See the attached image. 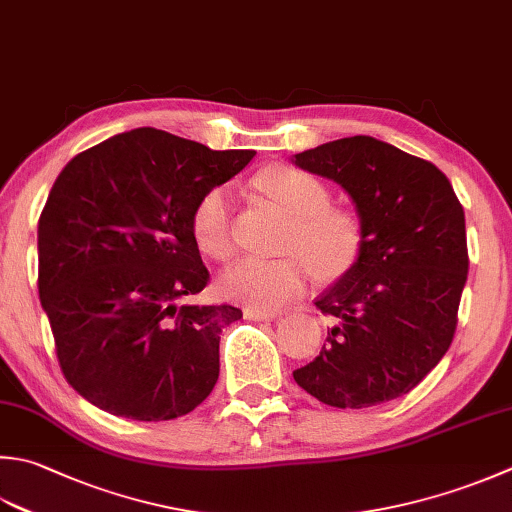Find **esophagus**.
<instances>
[{
    "label": "esophagus",
    "instance_id": "34e87169",
    "mask_svg": "<svg viewBox=\"0 0 512 512\" xmlns=\"http://www.w3.org/2000/svg\"><path fill=\"white\" fill-rule=\"evenodd\" d=\"M244 317H246V319H253V322H270V319L277 317V313H270V310L246 308V310H244Z\"/></svg>",
    "mask_w": 512,
    "mask_h": 512
}]
</instances>
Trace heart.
<instances>
[{
	"label": "heart",
	"mask_w": 512,
	"mask_h": 512,
	"mask_svg": "<svg viewBox=\"0 0 512 512\" xmlns=\"http://www.w3.org/2000/svg\"><path fill=\"white\" fill-rule=\"evenodd\" d=\"M257 186L293 219L282 259L248 257L222 277L224 295L257 310H277L302 293L313 277H339L355 266L364 233L348 210L330 206L328 188L295 166H270L257 175ZM193 235L197 246L217 262L237 253L235 197L228 186L206 190L195 204Z\"/></svg>",
	"instance_id": "obj_1"
}]
</instances>
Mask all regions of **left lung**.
<instances>
[{
    "label": "left lung",
    "mask_w": 512,
    "mask_h": 512,
    "mask_svg": "<svg viewBox=\"0 0 512 512\" xmlns=\"http://www.w3.org/2000/svg\"><path fill=\"white\" fill-rule=\"evenodd\" d=\"M295 164L342 186L364 233L355 266L317 297L335 326L295 382L335 408L402 397L455 337L468 277L464 208L435 164L368 135L304 150Z\"/></svg>",
    "instance_id": "left-lung-1"
}]
</instances>
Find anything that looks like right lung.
I'll return each mask as SVG.
<instances>
[{
  "label": "right lung",
  "instance_id": "1",
  "mask_svg": "<svg viewBox=\"0 0 512 512\" xmlns=\"http://www.w3.org/2000/svg\"><path fill=\"white\" fill-rule=\"evenodd\" d=\"M253 157L135 128L55 179L37 226L39 302L66 382L93 406L166 422L215 388L219 333L242 310L177 304L210 279L190 219Z\"/></svg>",
  "mask_w": 512,
  "mask_h": 512
}]
</instances>
